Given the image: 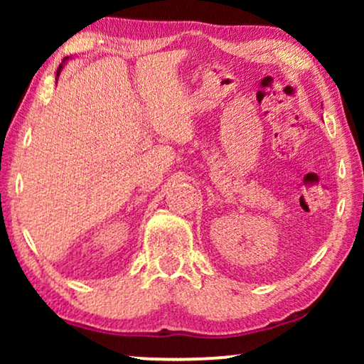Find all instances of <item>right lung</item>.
I'll list each match as a JSON object with an SVG mask.
<instances>
[{
    "label": "right lung",
    "instance_id": "right-lung-1",
    "mask_svg": "<svg viewBox=\"0 0 364 364\" xmlns=\"http://www.w3.org/2000/svg\"><path fill=\"white\" fill-rule=\"evenodd\" d=\"M61 69H63V66H59V69H58V74H56V76H59V73H61Z\"/></svg>",
    "mask_w": 364,
    "mask_h": 364
}]
</instances>
